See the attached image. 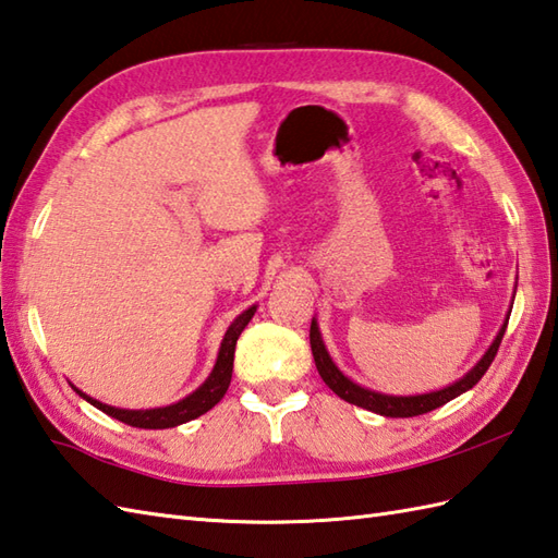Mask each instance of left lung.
<instances>
[{"label": "left lung", "instance_id": "8db88e82", "mask_svg": "<svg viewBox=\"0 0 558 558\" xmlns=\"http://www.w3.org/2000/svg\"><path fill=\"white\" fill-rule=\"evenodd\" d=\"M509 315H506L504 325H501V329L497 333V339L492 341V345L485 351V355H482L480 361L473 367H470L461 379L449 384V387H444L439 391H429V393L391 396V393L373 391V389H367V387H361V384H355L351 377H345L341 373V369L337 367V363L331 361L327 345H325V341H322L319 325H317L315 317H313V325H311V349H313V357H315V365H317L319 377L325 379L327 387L333 393H337L339 399L349 401V403H353L357 408H365V411H373L377 415H384V417H415V415H423V413L435 411V408L449 403L451 399H456V396H461L468 389L475 387V384L482 379V375L487 373L492 361H494V355H497V351H499V343L504 339L506 325H509Z\"/></svg>", "mask_w": 558, "mask_h": 558}]
</instances>
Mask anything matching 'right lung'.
Here are the masks:
<instances>
[{"label":"right lung","instance_id":"right-lung-1","mask_svg":"<svg viewBox=\"0 0 558 558\" xmlns=\"http://www.w3.org/2000/svg\"><path fill=\"white\" fill-rule=\"evenodd\" d=\"M255 311H257V305H251L247 311H243L236 319L231 322L227 333H225V339H221L213 373H209V377L193 393H189L185 399H181L177 403L162 405V408H145V411H129V408H117V405H107L102 401H97V399H93V396L83 393L81 389L73 387V384H71V387L78 396H83V399L88 401L90 405H95L97 411L117 417V420H121V423H126L131 427H141V429L179 427L183 423H189V420L201 417L203 413L209 411V408H215L221 399H225V393H227L229 384H231L236 341L241 337V331L247 327V322L253 319Z\"/></svg>","mask_w":558,"mask_h":558}]
</instances>
